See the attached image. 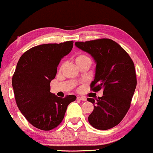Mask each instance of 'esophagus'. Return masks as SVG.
Wrapping results in <instances>:
<instances>
[{"label":"esophagus","instance_id":"1","mask_svg":"<svg viewBox=\"0 0 153 153\" xmlns=\"http://www.w3.org/2000/svg\"><path fill=\"white\" fill-rule=\"evenodd\" d=\"M77 99L78 100H82V101H86V98L84 97H80V96H78V97H77Z\"/></svg>","mask_w":153,"mask_h":153}]
</instances>
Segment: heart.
Listing matches in <instances>:
<instances>
[{"label":"heart","instance_id":"1","mask_svg":"<svg viewBox=\"0 0 153 153\" xmlns=\"http://www.w3.org/2000/svg\"><path fill=\"white\" fill-rule=\"evenodd\" d=\"M88 59H89L88 56H86L83 55V54H80V55H78V56L76 57V59H75V62L78 63V61H83V60Z\"/></svg>","mask_w":153,"mask_h":153}]
</instances>
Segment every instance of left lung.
<instances>
[{
  "mask_svg": "<svg viewBox=\"0 0 153 153\" xmlns=\"http://www.w3.org/2000/svg\"><path fill=\"white\" fill-rule=\"evenodd\" d=\"M75 44L90 54L96 63L91 89L94 92L103 90V96L96 101L93 98L87 99L94 105L89 123L99 130L113 128L130 108L137 84L134 63L126 51L109 39L77 42Z\"/></svg>",
  "mask_w": 153,
  "mask_h": 153,
  "instance_id": "obj_1",
  "label": "left lung"
}]
</instances>
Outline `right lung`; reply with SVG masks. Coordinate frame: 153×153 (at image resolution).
Here are the masks:
<instances>
[{
  "label": "right lung",
  "mask_w": 153,
  "mask_h": 153,
  "mask_svg": "<svg viewBox=\"0 0 153 153\" xmlns=\"http://www.w3.org/2000/svg\"><path fill=\"white\" fill-rule=\"evenodd\" d=\"M73 41L46 44L29 49L17 62L12 79L17 107L32 126L43 131L57 127L63 121L67 107L76 97L61 98L50 92L63 57L71 51Z\"/></svg>",
  "instance_id": "right-lung-1"
}]
</instances>
